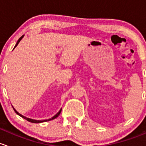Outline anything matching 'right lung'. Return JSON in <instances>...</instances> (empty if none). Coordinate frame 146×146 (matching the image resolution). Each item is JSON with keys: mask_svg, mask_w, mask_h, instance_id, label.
<instances>
[{"mask_svg": "<svg viewBox=\"0 0 146 146\" xmlns=\"http://www.w3.org/2000/svg\"><path fill=\"white\" fill-rule=\"evenodd\" d=\"M23 36H21L20 38H19V39H18L17 42V43H16L15 46V48L16 46H17V45H18V43H19V42L20 41L21 39H22V38H23ZM13 109H14L15 112L16 113H17L18 115H19V116H20V117H22L25 119L27 120L28 121H30V122H32V123H41V122H44V121H50V120L54 119H55V118H56V117H58V116H59V115H60V112H61V110H62V109H60V110L59 112H58V113H57L56 115H55V116H54V117H52V118H50V119H46V120H41V121H40V120H35V119H29V118H27V117H26L23 116V115H21V114H19V112H17V111H16V110L14 108H13Z\"/></svg>", "mask_w": 146, "mask_h": 146, "instance_id": "add662e5", "label": "right lung"}]
</instances>
